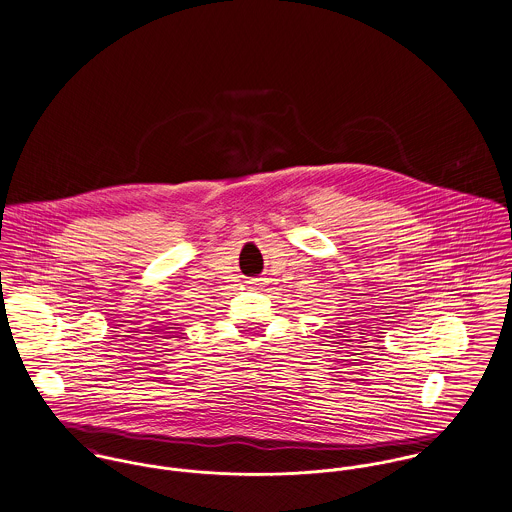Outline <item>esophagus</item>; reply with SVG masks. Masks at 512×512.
I'll list each match as a JSON object with an SVG mask.
<instances>
[{
	"mask_svg": "<svg viewBox=\"0 0 512 512\" xmlns=\"http://www.w3.org/2000/svg\"><path fill=\"white\" fill-rule=\"evenodd\" d=\"M248 283H250V285H252V287H256V285H260V279H250V281H248Z\"/></svg>",
	"mask_w": 512,
	"mask_h": 512,
	"instance_id": "esophagus-1",
	"label": "esophagus"
}]
</instances>
